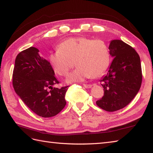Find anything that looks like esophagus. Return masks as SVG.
I'll use <instances>...</instances> for the list:
<instances>
[{
  "instance_id": "34e87169",
  "label": "esophagus",
  "mask_w": 153,
  "mask_h": 153,
  "mask_svg": "<svg viewBox=\"0 0 153 153\" xmlns=\"http://www.w3.org/2000/svg\"><path fill=\"white\" fill-rule=\"evenodd\" d=\"M83 86H84V87L89 89V88L92 87V85H91V84H83Z\"/></svg>"
}]
</instances>
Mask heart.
Here are the masks:
<instances>
[{
  "instance_id": "1",
  "label": "heart",
  "mask_w": 153,
  "mask_h": 153,
  "mask_svg": "<svg viewBox=\"0 0 153 153\" xmlns=\"http://www.w3.org/2000/svg\"><path fill=\"white\" fill-rule=\"evenodd\" d=\"M49 60L53 71L62 76H67L76 62L78 67L66 79L71 83L102 76L110 64L111 54L104 40L79 37L64 40L50 53Z\"/></svg>"
}]
</instances>
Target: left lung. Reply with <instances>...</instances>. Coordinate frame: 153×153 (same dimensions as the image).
<instances>
[{
    "label": "left lung",
    "mask_w": 153,
    "mask_h": 153,
    "mask_svg": "<svg viewBox=\"0 0 153 153\" xmlns=\"http://www.w3.org/2000/svg\"><path fill=\"white\" fill-rule=\"evenodd\" d=\"M114 60L101 80L104 95L96 101L103 110L112 112L124 108L140 89L143 74L140 56L130 45L122 40H112L109 45Z\"/></svg>",
    "instance_id": "8db88e82"
}]
</instances>
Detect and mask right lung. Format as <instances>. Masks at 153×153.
Returning <instances> with one entry per match:
<instances>
[{"instance_id":"1","label":"right lung","mask_w":153,"mask_h":153,"mask_svg":"<svg viewBox=\"0 0 153 153\" xmlns=\"http://www.w3.org/2000/svg\"><path fill=\"white\" fill-rule=\"evenodd\" d=\"M60 83L50 63L30 47L19 53L13 72V85L24 103L43 117L57 115L66 105L68 86L53 87Z\"/></svg>"}]
</instances>
